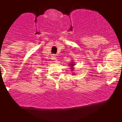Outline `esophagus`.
<instances>
[{
	"label": "esophagus",
	"instance_id": "34e87169",
	"mask_svg": "<svg viewBox=\"0 0 122 122\" xmlns=\"http://www.w3.org/2000/svg\"><path fill=\"white\" fill-rule=\"evenodd\" d=\"M52 60H54V62H56V61H57V57H56L54 55L52 56Z\"/></svg>",
	"mask_w": 122,
	"mask_h": 122
}]
</instances>
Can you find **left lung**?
<instances>
[{
	"instance_id": "8db88e82",
	"label": "left lung",
	"mask_w": 122,
	"mask_h": 122,
	"mask_svg": "<svg viewBox=\"0 0 122 122\" xmlns=\"http://www.w3.org/2000/svg\"><path fill=\"white\" fill-rule=\"evenodd\" d=\"M71 65H73V64H71Z\"/></svg>"
}]
</instances>
